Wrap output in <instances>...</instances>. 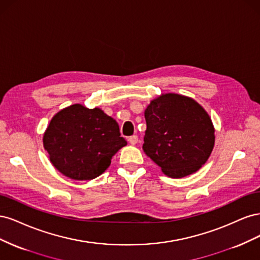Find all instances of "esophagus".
Returning a JSON list of instances; mask_svg holds the SVG:
<instances>
[{
    "mask_svg": "<svg viewBox=\"0 0 260 260\" xmlns=\"http://www.w3.org/2000/svg\"><path fill=\"white\" fill-rule=\"evenodd\" d=\"M128 141H129V143H130V144L135 145V144H137V143H138L139 138H138V136H131V137L128 139Z\"/></svg>",
    "mask_w": 260,
    "mask_h": 260,
    "instance_id": "1",
    "label": "esophagus"
}]
</instances>
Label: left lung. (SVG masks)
<instances>
[{
  "mask_svg": "<svg viewBox=\"0 0 260 260\" xmlns=\"http://www.w3.org/2000/svg\"><path fill=\"white\" fill-rule=\"evenodd\" d=\"M143 151L165 175L183 178L198 171L215 144V129L207 112L193 99L162 94L145 109Z\"/></svg>",
  "mask_w": 260,
  "mask_h": 260,
  "instance_id": "8db88e82",
  "label": "left lung"
}]
</instances>
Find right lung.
<instances>
[{
	"label": "right lung",
	"instance_id": "right-lung-1",
	"mask_svg": "<svg viewBox=\"0 0 260 260\" xmlns=\"http://www.w3.org/2000/svg\"><path fill=\"white\" fill-rule=\"evenodd\" d=\"M53 166L73 180H92L127 145L119 125L102 109L74 104L55 115L43 136Z\"/></svg>",
	"mask_w": 260,
	"mask_h": 260
}]
</instances>
